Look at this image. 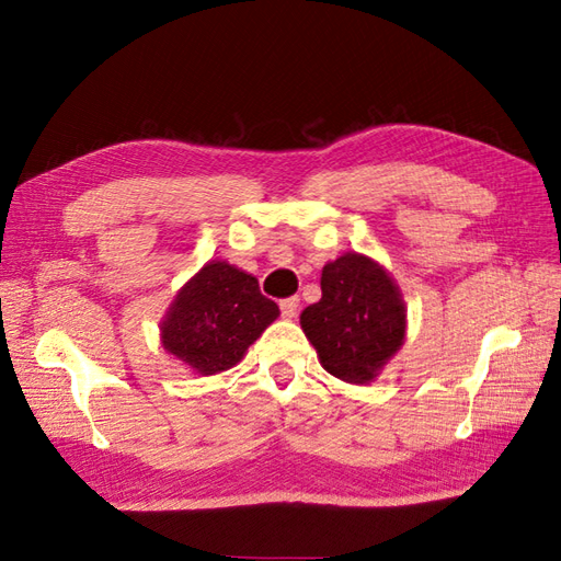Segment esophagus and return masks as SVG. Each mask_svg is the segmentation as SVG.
<instances>
[{"instance_id":"obj_1","label":"esophagus","mask_w":561,"mask_h":561,"mask_svg":"<svg viewBox=\"0 0 561 561\" xmlns=\"http://www.w3.org/2000/svg\"><path fill=\"white\" fill-rule=\"evenodd\" d=\"M299 311V299L297 297H287L280 301V313L283 318H295Z\"/></svg>"}]
</instances>
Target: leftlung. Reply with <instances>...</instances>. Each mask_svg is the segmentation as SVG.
Wrapping results in <instances>:
<instances>
[{"mask_svg":"<svg viewBox=\"0 0 561 561\" xmlns=\"http://www.w3.org/2000/svg\"><path fill=\"white\" fill-rule=\"evenodd\" d=\"M320 290L299 316L320 365L348 383L375 381L404 342L400 287L375 260L346 252L322 266Z\"/></svg>","mask_w":561,"mask_h":561,"instance_id":"left-lung-1","label":"left lung"}]
</instances>
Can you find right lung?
Instances as JSON below:
<instances>
[{"label":"right lung","instance_id":"add662e5","mask_svg":"<svg viewBox=\"0 0 561 561\" xmlns=\"http://www.w3.org/2000/svg\"><path fill=\"white\" fill-rule=\"evenodd\" d=\"M278 313L257 278L215 260L173 299L161 320V344L196 375L210 377L241 363Z\"/></svg>","mask_w":561,"mask_h":561}]
</instances>
